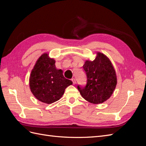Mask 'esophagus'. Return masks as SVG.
Returning a JSON list of instances; mask_svg holds the SVG:
<instances>
[{
    "label": "esophagus",
    "instance_id": "obj_1",
    "mask_svg": "<svg viewBox=\"0 0 146 146\" xmlns=\"http://www.w3.org/2000/svg\"><path fill=\"white\" fill-rule=\"evenodd\" d=\"M71 80H72V83H73L74 85H75V84L76 83V79H75V78H72V79H71Z\"/></svg>",
    "mask_w": 146,
    "mask_h": 146
}]
</instances>
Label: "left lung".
<instances>
[{
  "instance_id": "obj_1",
  "label": "left lung",
  "mask_w": 146,
  "mask_h": 146,
  "mask_svg": "<svg viewBox=\"0 0 146 146\" xmlns=\"http://www.w3.org/2000/svg\"><path fill=\"white\" fill-rule=\"evenodd\" d=\"M87 77L85 87L77 88L83 98L88 102L99 104L108 100L115 89L117 77L115 70L108 57L97 52L93 61L86 60L83 66Z\"/></svg>"
}]
</instances>
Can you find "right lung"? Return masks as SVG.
Listing matches in <instances>:
<instances>
[{"label": "right lung", "instance_id": "add662e5", "mask_svg": "<svg viewBox=\"0 0 146 146\" xmlns=\"http://www.w3.org/2000/svg\"><path fill=\"white\" fill-rule=\"evenodd\" d=\"M55 60L44 53L36 61L29 78L30 91L38 100L50 104L58 100L72 82L66 78L61 69L55 67Z\"/></svg>", "mask_w": 146, "mask_h": 146}]
</instances>
